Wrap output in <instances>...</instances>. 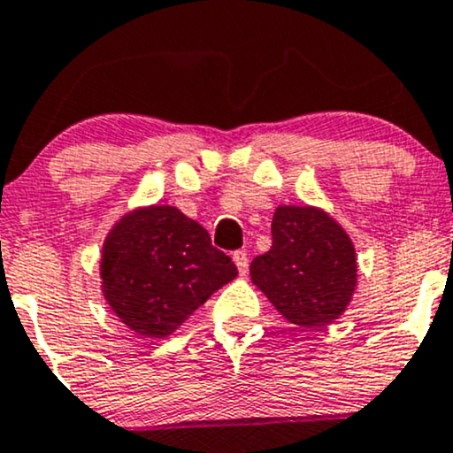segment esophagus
<instances>
[{
  "label": "esophagus",
  "mask_w": 453,
  "mask_h": 453,
  "mask_svg": "<svg viewBox=\"0 0 453 453\" xmlns=\"http://www.w3.org/2000/svg\"><path fill=\"white\" fill-rule=\"evenodd\" d=\"M232 258H234L236 266H239V273L247 275V269H250V258H247L245 251H234V256H232Z\"/></svg>",
  "instance_id": "34e87169"
}]
</instances>
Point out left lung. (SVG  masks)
Instances as JSON below:
<instances>
[{
  "label": "left lung",
  "mask_w": 453,
  "mask_h": 453,
  "mask_svg": "<svg viewBox=\"0 0 453 453\" xmlns=\"http://www.w3.org/2000/svg\"><path fill=\"white\" fill-rule=\"evenodd\" d=\"M271 250L251 260V282L295 326L339 319L358 284L356 247L342 226L314 206H278Z\"/></svg>",
  "instance_id": "8db88e82"
}]
</instances>
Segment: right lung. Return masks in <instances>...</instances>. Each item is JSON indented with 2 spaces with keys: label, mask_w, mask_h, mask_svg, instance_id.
<instances>
[{
  "label": "right lung",
  "mask_w": 453,
  "mask_h": 453,
  "mask_svg": "<svg viewBox=\"0 0 453 453\" xmlns=\"http://www.w3.org/2000/svg\"><path fill=\"white\" fill-rule=\"evenodd\" d=\"M230 256L175 206H142L123 214L102 247V293L132 332L173 334L214 290L236 278Z\"/></svg>",
  "instance_id": "add662e5"
}]
</instances>
